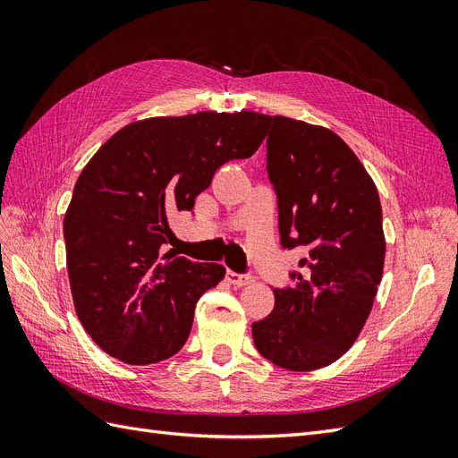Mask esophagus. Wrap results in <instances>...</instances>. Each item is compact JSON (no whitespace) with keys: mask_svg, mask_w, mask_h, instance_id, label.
Wrapping results in <instances>:
<instances>
[{"mask_svg":"<svg viewBox=\"0 0 458 458\" xmlns=\"http://www.w3.org/2000/svg\"><path fill=\"white\" fill-rule=\"evenodd\" d=\"M225 279H227L231 284H234V286H244V284H250V283L254 281V276L248 275V273H234V271L227 269Z\"/></svg>","mask_w":458,"mask_h":458,"instance_id":"34e87169","label":"esophagus"}]
</instances>
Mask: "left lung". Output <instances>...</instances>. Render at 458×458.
Returning a JSON list of instances; mask_svg holds the SVG:
<instances>
[{
  "label": "left lung",
  "mask_w": 458,
  "mask_h": 458,
  "mask_svg": "<svg viewBox=\"0 0 458 458\" xmlns=\"http://www.w3.org/2000/svg\"><path fill=\"white\" fill-rule=\"evenodd\" d=\"M267 175L283 248H300L294 288H273V311L252 325L256 350L288 370L335 363L361 332L382 279L386 241L377 185L340 137L266 116Z\"/></svg>",
  "instance_id": "1"
}]
</instances>
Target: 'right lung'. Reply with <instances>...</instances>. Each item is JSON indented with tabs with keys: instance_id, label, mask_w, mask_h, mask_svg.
<instances>
[{
	"instance_id": "add662e5",
	"label": "right lung",
	"mask_w": 458,
	"mask_h": 458,
	"mask_svg": "<svg viewBox=\"0 0 458 458\" xmlns=\"http://www.w3.org/2000/svg\"><path fill=\"white\" fill-rule=\"evenodd\" d=\"M263 140L266 116L248 110L157 116L116 131L81 170L63 224L66 269L80 321L110 357L150 365L183 348L225 267L162 254L168 219Z\"/></svg>"
}]
</instances>
